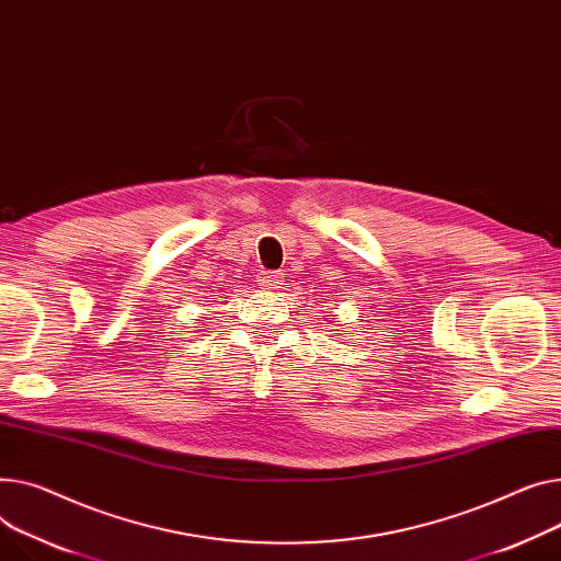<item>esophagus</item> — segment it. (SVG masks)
Masks as SVG:
<instances>
[{
  "label": "esophagus",
  "instance_id": "1",
  "mask_svg": "<svg viewBox=\"0 0 561 561\" xmlns=\"http://www.w3.org/2000/svg\"><path fill=\"white\" fill-rule=\"evenodd\" d=\"M256 282H259V286L261 288H266V290H277V288H282V273H277V271H261L259 273V277H256Z\"/></svg>",
  "mask_w": 561,
  "mask_h": 561
}]
</instances>
